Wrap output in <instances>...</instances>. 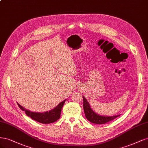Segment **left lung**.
I'll return each instance as SVG.
<instances>
[{
    "instance_id": "obj_1",
    "label": "left lung",
    "mask_w": 148,
    "mask_h": 148,
    "mask_svg": "<svg viewBox=\"0 0 148 148\" xmlns=\"http://www.w3.org/2000/svg\"><path fill=\"white\" fill-rule=\"evenodd\" d=\"M83 100L84 110L85 117L92 123H95V124H104V123H106L109 121L114 120V119H116L120 116L119 114L114 116H103L98 115L97 113H95L92 110V108H90L88 102L84 97H83Z\"/></svg>"
}]
</instances>
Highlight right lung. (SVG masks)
Listing matches in <instances>:
<instances>
[{"instance_id": "add662e5", "label": "right lung", "mask_w": 148, "mask_h": 148, "mask_svg": "<svg viewBox=\"0 0 148 148\" xmlns=\"http://www.w3.org/2000/svg\"><path fill=\"white\" fill-rule=\"evenodd\" d=\"M66 101V99L61 102L58 106H56L54 109H51L49 111L44 112H31L29 110H27L25 108L21 106L18 103V105L22 111H25V113L27 116L30 117L33 120L42 123H51L57 121L60 118V114L61 112V108H63L64 104Z\"/></svg>"}]
</instances>
